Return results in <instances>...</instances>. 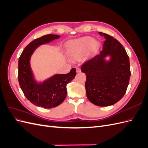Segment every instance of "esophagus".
<instances>
[{
	"instance_id": "esophagus-1",
	"label": "esophagus",
	"mask_w": 148,
	"mask_h": 148,
	"mask_svg": "<svg viewBox=\"0 0 148 148\" xmlns=\"http://www.w3.org/2000/svg\"><path fill=\"white\" fill-rule=\"evenodd\" d=\"M76 70H77V73L80 72V71H81V70H80V69L79 68V67H77V68L76 69Z\"/></svg>"
}]
</instances>
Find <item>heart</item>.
<instances>
[{
	"label": "heart",
	"instance_id": "1",
	"mask_svg": "<svg viewBox=\"0 0 148 148\" xmlns=\"http://www.w3.org/2000/svg\"><path fill=\"white\" fill-rule=\"evenodd\" d=\"M99 48V43L90 37H84L73 40L67 43L66 49L69 54L79 57L86 52L87 55L96 52Z\"/></svg>",
	"mask_w": 148,
	"mask_h": 148
}]
</instances>
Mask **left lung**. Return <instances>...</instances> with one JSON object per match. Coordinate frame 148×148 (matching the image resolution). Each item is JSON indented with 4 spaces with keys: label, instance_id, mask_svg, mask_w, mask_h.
I'll return each mask as SVG.
<instances>
[{
    "label": "left lung",
    "instance_id": "1",
    "mask_svg": "<svg viewBox=\"0 0 148 148\" xmlns=\"http://www.w3.org/2000/svg\"><path fill=\"white\" fill-rule=\"evenodd\" d=\"M106 41L99 54L82 65L86 74L85 83L89 101L97 106H112L125 95L130 78V66L127 53L122 44L111 36L99 32ZM109 56L110 60L105 58Z\"/></svg>",
    "mask_w": 148,
    "mask_h": 148
}]
</instances>
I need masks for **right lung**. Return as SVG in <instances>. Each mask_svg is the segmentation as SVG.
<instances>
[{"label":"right lung","instance_id":"obj_1","mask_svg":"<svg viewBox=\"0 0 148 148\" xmlns=\"http://www.w3.org/2000/svg\"><path fill=\"white\" fill-rule=\"evenodd\" d=\"M60 36L47 34L37 38L26 46L18 60V78L24 95L32 104L45 109H51L60 105L65 100L66 84L75 78L76 69H71L66 74H56L42 83L36 81L30 66L31 55L39 46L51 42Z\"/></svg>","mask_w":148,"mask_h":148}]
</instances>
